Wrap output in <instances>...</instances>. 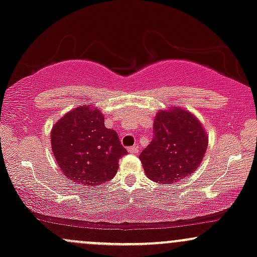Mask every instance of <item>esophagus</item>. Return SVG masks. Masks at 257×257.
<instances>
[{
  "instance_id": "34e87169",
  "label": "esophagus",
  "mask_w": 257,
  "mask_h": 257,
  "mask_svg": "<svg viewBox=\"0 0 257 257\" xmlns=\"http://www.w3.org/2000/svg\"><path fill=\"white\" fill-rule=\"evenodd\" d=\"M128 151L129 154H134V155H137L138 152H139V150H138V146H132V148L128 149Z\"/></svg>"
}]
</instances>
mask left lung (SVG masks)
Listing matches in <instances>:
<instances>
[{"label":"left lung","instance_id":"obj_1","mask_svg":"<svg viewBox=\"0 0 257 257\" xmlns=\"http://www.w3.org/2000/svg\"><path fill=\"white\" fill-rule=\"evenodd\" d=\"M154 138L139 159L151 180L161 184L182 182L199 168L206 154L208 135L188 109H160L154 120Z\"/></svg>","mask_w":257,"mask_h":257}]
</instances>
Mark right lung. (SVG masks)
Returning a JSON list of instances; mask_svg holds the SVG:
<instances>
[{"label": "right lung", "mask_w": 257, "mask_h": 257, "mask_svg": "<svg viewBox=\"0 0 257 257\" xmlns=\"http://www.w3.org/2000/svg\"><path fill=\"white\" fill-rule=\"evenodd\" d=\"M51 148L62 173L70 182L95 187L108 182L126 155L113 129L105 126L97 107L79 106L51 129Z\"/></svg>", "instance_id": "right-lung-1"}]
</instances>
